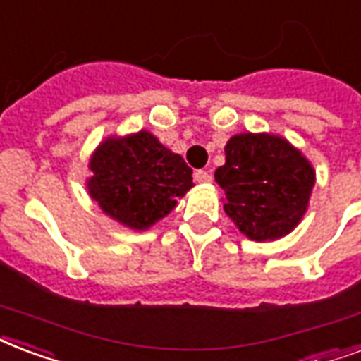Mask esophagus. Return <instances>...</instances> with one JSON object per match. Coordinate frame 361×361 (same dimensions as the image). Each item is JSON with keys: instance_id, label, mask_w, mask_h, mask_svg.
Returning <instances> with one entry per match:
<instances>
[{"instance_id": "esophagus-1", "label": "esophagus", "mask_w": 361, "mask_h": 361, "mask_svg": "<svg viewBox=\"0 0 361 361\" xmlns=\"http://www.w3.org/2000/svg\"><path fill=\"white\" fill-rule=\"evenodd\" d=\"M195 180L199 181V183H210L212 174L210 172H206V170H197V172H195Z\"/></svg>"}]
</instances>
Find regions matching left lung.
Listing matches in <instances>:
<instances>
[{
  "instance_id": "obj_1",
  "label": "left lung",
  "mask_w": 361,
  "mask_h": 361,
  "mask_svg": "<svg viewBox=\"0 0 361 361\" xmlns=\"http://www.w3.org/2000/svg\"><path fill=\"white\" fill-rule=\"evenodd\" d=\"M216 181L236 227L252 240H274L295 229L307 212L314 170L282 137L247 132L227 142Z\"/></svg>"
}]
</instances>
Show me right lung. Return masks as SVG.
Masks as SVG:
<instances>
[{
    "instance_id": "obj_1",
    "label": "right lung",
    "mask_w": 361,
    "mask_h": 361,
    "mask_svg": "<svg viewBox=\"0 0 361 361\" xmlns=\"http://www.w3.org/2000/svg\"><path fill=\"white\" fill-rule=\"evenodd\" d=\"M90 197L107 216L144 231L174 210L192 170L149 132L109 137L90 159Z\"/></svg>"
}]
</instances>
